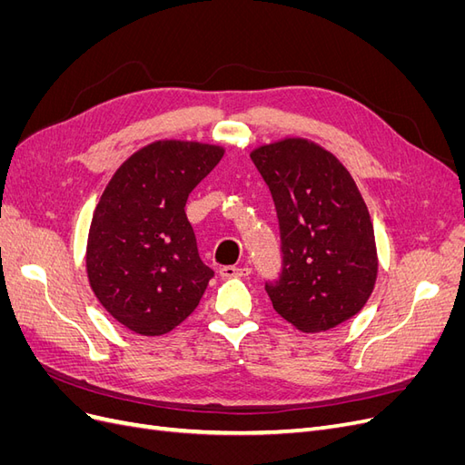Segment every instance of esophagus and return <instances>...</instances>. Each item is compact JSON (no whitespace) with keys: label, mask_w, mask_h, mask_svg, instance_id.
Here are the masks:
<instances>
[{"label":"esophagus","mask_w":465,"mask_h":465,"mask_svg":"<svg viewBox=\"0 0 465 465\" xmlns=\"http://www.w3.org/2000/svg\"><path fill=\"white\" fill-rule=\"evenodd\" d=\"M219 273H221V277H246V275H250V267H246V265H242V267L223 265Z\"/></svg>","instance_id":"34e87169"}]
</instances>
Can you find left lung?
<instances>
[{"label": "left lung", "mask_w": 465, "mask_h": 465, "mask_svg": "<svg viewBox=\"0 0 465 465\" xmlns=\"http://www.w3.org/2000/svg\"><path fill=\"white\" fill-rule=\"evenodd\" d=\"M275 202L283 272L265 283L275 312L304 333L340 326L372 294L378 254L371 213L341 161L304 137L250 153Z\"/></svg>", "instance_id": "1"}]
</instances>
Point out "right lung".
<instances>
[{
  "instance_id": "right-lung-1",
  "label": "right lung",
  "mask_w": 465,
  "mask_h": 465,
  "mask_svg": "<svg viewBox=\"0 0 465 465\" xmlns=\"http://www.w3.org/2000/svg\"><path fill=\"white\" fill-rule=\"evenodd\" d=\"M221 145L161 139L125 159L98 200L87 277L104 311L139 335H163L200 304L213 270L186 217L190 192L223 159Z\"/></svg>"
}]
</instances>
